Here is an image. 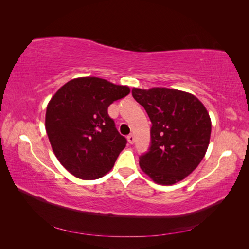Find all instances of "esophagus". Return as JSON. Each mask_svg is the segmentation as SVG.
Here are the masks:
<instances>
[{
  "mask_svg": "<svg viewBox=\"0 0 249 249\" xmlns=\"http://www.w3.org/2000/svg\"><path fill=\"white\" fill-rule=\"evenodd\" d=\"M134 141H135V139H134V135H129V136H127V142L130 143V144H133L134 143Z\"/></svg>",
  "mask_w": 249,
  "mask_h": 249,
  "instance_id": "esophagus-1",
  "label": "esophagus"
}]
</instances>
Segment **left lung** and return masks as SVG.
Masks as SVG:
<instances>
[{"instance_id":"left-lung-1","label":"left lung","mask_w":249,"mask_h":249,"mask_svg":"<svg viewBox=\"0 0 249 249\" xmlns=\"http://www.w3.org/2000/svg\"><path fill=\"white\" fill-rule=\"evenodd\" d=\"M132 94L153 124L149 152L140 157L142 171L156 184L173 185L192 173L205 157L211 118L196 96L182 90L133 88Z\"/></svg>"}]
</instances>
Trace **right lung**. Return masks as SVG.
Listing matches in <instances>:
<instances>
[{
	"mask_svg": "<svg viewBox=\"0 0 249 249\" xmlns=\"http://www.w3.org/2000/svg\"><path fill=\"white\" fill-rule=\"evenodd\" d=\"M130 91L129 86L102 78L81 77L52 96L46 131L58 161L72 176L96 179L114 166L126 140L108 115V107Z\"/></svg>",
	"mask_w": 249,
	"mask_h": 249,
	"instance_id": "add662e5",
	"label": "right lung"
}]
</instances>
